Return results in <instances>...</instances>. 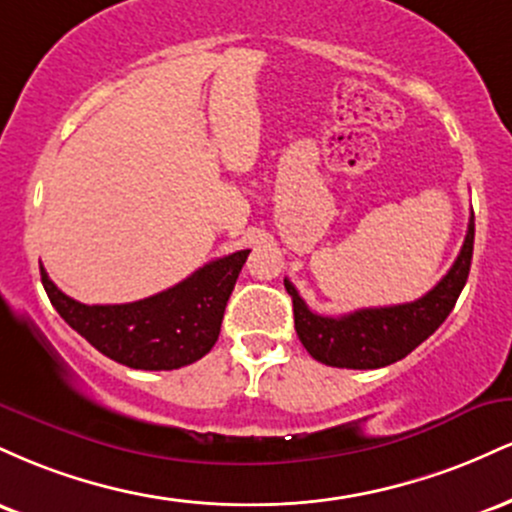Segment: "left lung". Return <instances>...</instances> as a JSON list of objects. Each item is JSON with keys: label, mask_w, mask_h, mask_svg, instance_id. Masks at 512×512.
<instances>
[{"label": "left lung", "mask_w": 512, "mask_h": 512, "mask_svg": "<svg viewBox=\"0 0 512 512\" xmlns=\"http://www.w3.org/2000/svg\"><path fill=\"white\" fill-rule=\"evenodd\" d=\"M474 250V214L467 236L450 272L426 296L387 308H361L342 317L317 315L298 296L296 286L284 279L293 301V320L301 344L315 361L334 368H383L399 361L438 330L455 308L467 284Z\"/></svg>", "instance_id": "left-lung-1"}]
</instances>
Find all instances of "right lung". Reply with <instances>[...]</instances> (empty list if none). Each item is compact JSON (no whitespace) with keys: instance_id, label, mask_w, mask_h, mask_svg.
<instances>
[{"instance_id":"right-lung-1","label":"right lung","mask_w":512,"mask_h":512,"mask_svg":"<svg viewBox=\"0 0 512 512\" xmlns=\"http://www.w3.org/2000/svg\"><path fill=\"white\" fill-rule=\"evenodd\" d=\"M250 250L219 257L180 284L120 305H86L52 284L40 267L57 313L103 356L137 370H173L207 356L221 332L223 310Z\"/></svg>"}]
</instances>
